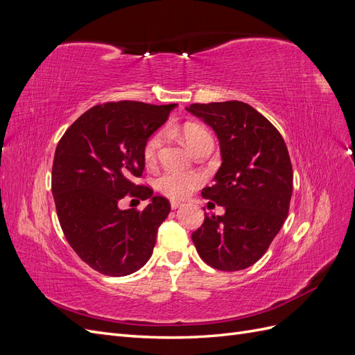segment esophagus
<instances>
[{"label": "esophagus", "instance_id": "obj_1", "mask_svg": "<svg viewBox=\"0 0 355 355\" xmlns=\"http://www.w3.org/2000/svg\"><path fill=\"white\" fill-rule=\"evenodd\" d=\"M170 206H171V209H173V210H176V209H179V207H182V206H184V204H182L180 201H176V200H171V201H170Z\"/></svg>", "mask_w": 355, "mask_h": 355}]
</instances>
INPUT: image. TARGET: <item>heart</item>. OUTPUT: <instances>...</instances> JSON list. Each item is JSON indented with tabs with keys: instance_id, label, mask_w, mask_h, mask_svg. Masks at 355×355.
<instances>
[{
	"instance_id": "obj_1",
	"label": "heart",
	"mask_w": 355,
	"mask_h": 355,
	"mask_svg": "<svg viewBox=\"0 0 355 355\" xmlns=\"http://www.w3.org/2000/svg\"><path fill=\"white\" fill-rule=\"evenodd\" d=\"M182 139L188 145L192 153H197L198 149L207 142H213L211 136L206 128L197 124H187L182 127ZM164 142V132H157L151 137L148 139L144 146V159L146 164H154L158 157L159 148L163 146ZM198 176L191 173H178V171H164L163 175H159L157 179V188L167 197L171 198H184L189 192L198 185Z\"/></svg>"
}]
</instances>
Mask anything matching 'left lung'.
Masks as SVG:
<instances>
[{"label":"left lung","mask_w":355,"mask_h":355,"mask_svg":"<svg viewBox=\"0 0 355 355\" xmlns=\"http://www.w3.org/2000/svg\"><path fill=\"white\" fill-rule=\"evenodd\" d=\"M187 111L211 127L222 164L201 196L225 209L204 214L192 232L201 259L220 271H240L257 262L287 219L293 170L277 128L239 101L194 103Z\"/></svg>","instance_id":"obj_1"}]
</instances>
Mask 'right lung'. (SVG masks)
I'll return each instance as SVG.
<instances>
[{"mask_svg":"<svg viewBox=\"0 0 355 355\" xmlns=\"http://www.w3.org/2000/svg\"><path fill=\"white\" fill-rule=\"evenodd\" d=\"M176 106L133 101L93 106L58 144L51 192L60 227L75 253L101 274H133L153 254L170 202L135 179L145 170L146 141ZM127 193L150 204L141 212L121 211L117 202Z\"/></svg>","mask_w":355,"mask_h":355,"instance_id":"obj_1","label":"right lung"}]
</instances>
